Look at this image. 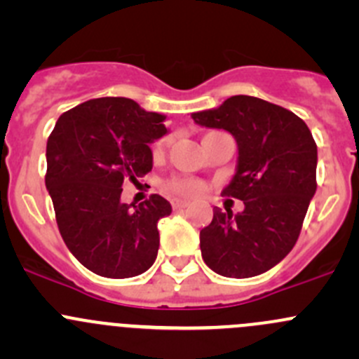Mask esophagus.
Listing matches in <instances>:
<instances>
[{
  "instance_id": "1",
  "label": "esophagus",
  "mask_w": 359,
  "mask_h": 359,
  "mask_svg": "<svg viewBox=\"0 0 359 359\" xmlns=\"http://www.w3.org/2000/svg\"><path fill=\"white\" fill-rule=\"evenodd\" d=\"M189 205V201H186V200H173L172 201V206L175 210H179V208H186V206Z\"/></svg>"
}]
</instances>
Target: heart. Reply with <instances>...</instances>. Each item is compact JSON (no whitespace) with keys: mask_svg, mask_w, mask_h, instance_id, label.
<instances>
[{"mask_svg":"<svg viewBox=\"0 0 359 359\" xmlns=\"http://www.w3.org/2000/svg\"><path fill=\"white\" fill-rule=\"evenodd\" d=\"M212 133H217V132H210L206 133V135H212ZM163 144H165V140L159 142V146H163ZM168 189L172 191V193L180 194V196H198V194L203 193L205 186H203V182H200L198 179H191V177H177V179L170 180Z\"/></svg>","mask_w":359,"mask_h":359,"instance_id":"obj_1","label":"heart"}]
</instances>
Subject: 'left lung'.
<instances>
[{
    "mask_svg": "<svg viewBox=\"0 0 359 359\" xmlns=\"http://www.w3.org/2000/svg\"><path fill=\"white\" fill-rule=\"evenodd\" d=\"M206 128H222L238 144L236 173L222 196L243 201V212L213 208L200 231L206 266L226 278H252L276 266L299 240L316 193L318 147L306 123L285 107L234 95L219 107L193 112Z\"/></svg>",
    "mask_w": 359,
    "mask_h": 359,
    "instance_id": "obj_1",
    "label": "left lung"
}]
</instances>
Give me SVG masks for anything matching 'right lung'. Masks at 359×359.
Instances as JSON below:
<instances>
[{"label":"right lung","mask_w":359,"mask_h":359,"mask_svg":"<svg viewBox=\"0 0 359 359\" xmlns=\"http://www.w3.org/2000/svg\"><path fill=\"white\" fill-rule=\"evenodd\" d=\"M165 118L132 99L102 97L64 112L48 137L45 184L60 236L99 276H139L156 260L158 220L172 205L159 194L128 205L121 191L153 168L149 144L168 133Z\"/></svg>","instance_id":"add662e5"}]
</instances>
